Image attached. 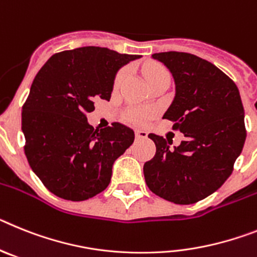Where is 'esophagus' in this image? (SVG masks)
Segmentation results:
<instances>
[{"instance_id":"obj_1","label":"esophagus","mask_w":257,"mask_h":257,"mask_svg":"<svg viewBox=\"0 0 257 257\" xmlns=\"http://www.w3.org/2000/svg\"><path fill=\"white\" fill-rule=\"evenodd\" d=\"M136 138L137 140H145V138H147V132L146 131H136Z\"/></svg>"}]
</instances>
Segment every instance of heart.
<instances>
[{
    "label": "heart",
    "instance_id": "b5f03b06",
    "mask_svg": "<svg viewBox=\"0 0 257 257\" xmlns=\"http://www.w3.org/2000/svg\"><path fill=\"white\" fill-rule=\"evenodd\" d=\"M145 73H146V79H147V81H149V80L154 79V77H156V76L163 75V73H167V71L163 70L162 67L150 66V67H147L146 71H145ZM126 75H128V71L126 70H122L117 73V76H116V79H115V88H119L122 82L125 81ZM149 116H150V112L146 110H133L129 112L128 117H129V120H132V121L144 122L149 119Z\"/></svg>",
    "mask_w": 257,
    "mask_h": 257
}]
</instances>
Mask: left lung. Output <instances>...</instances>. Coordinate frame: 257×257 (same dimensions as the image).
Here are the masks:
<instances>
[{
	"label": "left lung",
	"instance_id": "left-lung-1",
	"mask_svg": "<svg viewBox=\"0 0 257 257\" xmlns=\"http://www.w3.org/2000/svg\"><path fill=\"white\" fill-rule=\"evenodd\" d=\"M151 58L175 80V98L163 117L186 138L171 149L168 138L149 135L156 154L145 163V180L163 199L191 204L215 193L233 172L246 141L242 99L233 80L202 58L181 51Z\"/></svg>",
	"mask_w": 257,
	"mask_h": 257
}]
</instances>
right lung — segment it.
I'll use <instances>...</instances> for the list:
<instances>
[{"instance_id":"add662e5","label":"right lung","mask_w":257,"mask_h":257,"mask_svg":"<svg viewBox=\"0 0 257 257\" xmlns=\"http://www.w3.org/2000/svg\"><path fill=\"white\" fill-rule=\"evenodd\" d=\"M141 55L99 46L61 51L37 72L22 111L26 156L53 194L80 202L103 191L115 160L135 141L120 122L97 131L86 113L97 98L110 101L116 73Z\"/></svg>"}]
</instances>
